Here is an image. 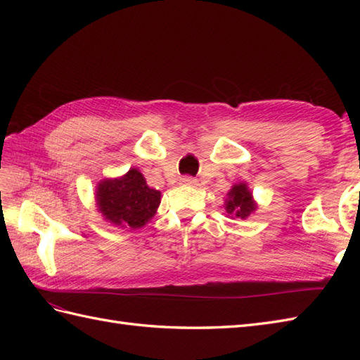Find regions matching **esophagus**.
Masks as SVG:
<instances>
[{
  "label": "esophagus",
  "mask_w": 360,
  "mask_h": 360,
  "mask_svg": "<svg viewBox=\"0 0 360 360\" xmlns=\"http://www.w3.org/2000/svg\"><path fill=\"white\" fill-rule=\"evenodd\" d=\"M181 182H182V184H186V186H195L196 184V179L192 178V176H182Z\"/></svg>",
  "instance_id": "34e87169"
}]
</instances>
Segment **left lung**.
<instances>
[{"label": "left lung", "mask_w": 360, "mask_h": 360, "mask_svg": "<svg viewBox=\"0 0 360 360\" xmlns=\"http://www.w3.org/2000/svg\"><path fill=\"white\" fill-rule=\"evenodd\" d=\"M257 209V204L252 198L250 190L244 182H240V184H235L231 192L227 193V200H226V212L231 215L232 218H248L250 213H254Z\"/></svg>", "instance_id": "obj_1"}]
</instances>
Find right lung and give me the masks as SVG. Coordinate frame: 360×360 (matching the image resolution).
<instances>
[{"label":"right lung","mask_w":360,"mask_h":360,"mask_svg":"<svg viewBox=\"0 0 360 360\" xmlns=\"http://www.w3.org/2000/svg\"><path fill=\"white\" fill-rule=\"evenodd\" d=\"M97 209L114 226L139 229L155 217L160 204V192L147 186L137 168L114 179L98 182L96 190Z\"/></svg>","instance_id":"obj_1"}]
</instances>
